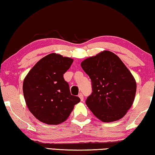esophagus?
<instances>
[{
    "label": "esophagus",
    "mask_w": 155,
    "mask_h": 155,
    "mask_svg": "<svg viewBox=\"0 0 155 155\" xmlns=\"http://www.w3.org/2000/svg\"><path fill=\"white\" fill-rule=\"evenodd\" d=\"M78 97H79V98H80V99H81V101H83L84 97H83V94H82V93H80L79 94H78Z\"/></svg>",
    "instance_id": "esophagus-1"
}]
</instances>
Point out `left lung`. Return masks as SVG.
Wrapping results in <instances>:
<instances>
[{
	"instance_id": "left-lung-1",
	"label": "left lung",
	"mask_w": 155,
	"mask_h": 155,
	"mask_svg": "<svg viewBox=\"0 0 155 155\" xmlns=\"http://www.w3.org/2000/svg\"><path fill=\"white\" fill-rule=\"evenodd\" d=\"M81 65L91 82L92 92L85 101L89 109L104 122L122 118L132 106L137 89L135 78L124 63L105 51Z\"/></svg>"
}]
</instances>
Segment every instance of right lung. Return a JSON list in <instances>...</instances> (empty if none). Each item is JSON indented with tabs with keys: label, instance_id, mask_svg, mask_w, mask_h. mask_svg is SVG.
<instances>
[{
	"label": "right lung",
	"instance_id": "obj_1",
	"mask_svg": "<svg viewBox=\"0 0 155 155\" xmlns=\"http://www.w3.org/2000/svg\"><path fill=\"white\" fill-rule=\"evenodd\" d=\"M73 59L55 53L43 57L28 73L23 83V94L29 111L48 124L64 122L81 99L70 93L64 74Z\"/></svg>",
	"mask_w": 155,
	"mask_h": 155
}]
</instances>
